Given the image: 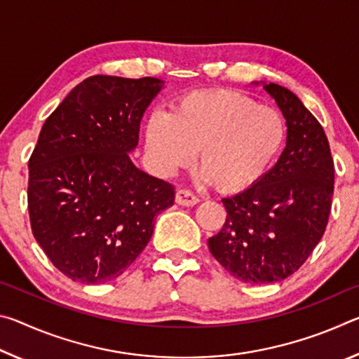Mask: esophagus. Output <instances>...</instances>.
I'll return each instance as SVG.
<instances>
[{"instance_id":"obj_1","label":"esophagus","mask_w":359,"mask_h":359,"mask_svg":"<svg viewBox=\"0 0 359 359\" xmlns=\"http://www.w3.org/2000/svg\"><path fill=\"white\" fill-rule=\"evenodd\" d=\"M175 203L179 205H185V208H191V205L199 203V198L193 191L184 188V190H179L175 193Z\"/></svg>"}]
</instances>
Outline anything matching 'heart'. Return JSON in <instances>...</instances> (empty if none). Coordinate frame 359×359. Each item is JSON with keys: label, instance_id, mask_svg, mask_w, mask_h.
I'll list each match as a JSON object with an SVG mask.
<instances>
[{"label": "heart", "instance_id": "1", "mask_svg": "<svg viewBox=\"0 0 359 359\" xmlns=\"http://www.w3.org/2000/svg\"><path fill=\"white\" fill-rule=\"evenodd\" d=\"M287 126L277 109L229 90H201L180 98L171 112H154L145 142L163 171L198 169L220 191H241L263 177L280 151Z\"/></svg>", "mask_w": 359, "mask_h": 359}]
</instances>
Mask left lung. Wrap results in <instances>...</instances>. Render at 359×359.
Segmentation results:
<instances>
[{"instance_id": "8db88e82", "label": "left lung", "mask_w": 359, "mask_h": 359, "mask_svg": "<svg viewBox=\"0 0 359 359\" xmlns=\"http://www.w3.org/2000/svg\"><path fill=\"white\" fill-rule=\"evenodd\" d=\"M263 88L287 120V145L263 177L222 199L226 220L208 241L218 263L247 283L280 282L299 269L323 238L334 191L323 126L288 88Z\"/></svg>"}]
</instances>
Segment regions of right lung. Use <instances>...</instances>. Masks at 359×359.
<instances>
[{
    "label": "right lung",
    "instance_id": "add662e5",
    "mask_svg": "<svg viewBox=\"0 0 359 359\" xmlns=\"http://www.w3.org/2000/svg\"><path fill=\"white\" fill-rule=\"evenodd\" d=\"M165 82L92 76L42 125L28 161L34 239L60 272L100 285L128 269L174 204V187L135 166L145 109Z\"/></svg>",
    "mask_w": 359,
    "mask_h": 359
}]
</instances>
